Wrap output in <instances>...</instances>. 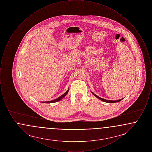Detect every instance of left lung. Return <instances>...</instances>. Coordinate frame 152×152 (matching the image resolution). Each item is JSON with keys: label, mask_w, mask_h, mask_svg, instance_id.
I'll use <instances>...</instances> for the list:
<instances>
[{"label": "left lung", "mask_w": 152, "mask_h": 152, "mask_svg": "<svg viewBox=\"0 0 152 152\" xmlns=\"http://www.w3.org/2000/svg\"><path fill=\"white\" fill-rule=\"evenodd\" d=\"M92 94L94 95V96H96L97 98H98L99 99H100L101 101H104V102H108V103H114V102H119V101H121V100H123V99H120V100H105L104 99H102L101 97H99L98 96H97L96 94H94L93 92H92Z\"/></svg>", "instance_id": "8db88e82"}]
</instances>
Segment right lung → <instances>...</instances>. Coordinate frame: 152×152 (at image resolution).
<instances>
[{"label": "right lung", "instance_id": "add662e5", "mask_svg": "<svg viewBox=\"0 0 152 152\" xmlns=\"http://www.w3.org/2000/svg\"><path fill=\"white\" fill-rule=\"evenodd\" d=\"M68 91H69V89H68V90L65 92V93H64V94H62L61 96L58 97V99H55V100H51V101H43V102H43V103H53V102H58V101L61 100V99H63V98H64V97H65V96L67 94L68 92Z\"/></svg>", "mask_w": 152, "mask_h": 152}]
</instances>
